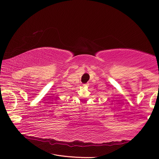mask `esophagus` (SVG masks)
<instances>
[{
	"mask_svg": "<svg viewBox=\"0 0 159 159\" xmlns=\"http://www.w3.org/2000/svg\"><path fill=\"white\" fill-rule=\"evenodd\" d=\"M88 85V84H85V85Z\"/></svg>",
	"mask_w": 159,
	"mask_h": 159,
	"instance_id": "34e87169",
	"label": "esophagus"
}]
</instances>
